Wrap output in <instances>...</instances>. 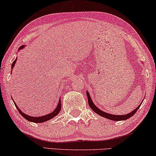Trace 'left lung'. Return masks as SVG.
<instances>
[{
  "mask_svg": "<svg viewBox=\"0 0 156 156\" xmlns=\"http://www.w3.org/2000/svg\"><path fill=\"white\" fill-rule=\"evenodd\" d=\"M86 93H87V100H88V104H89V106L90 107V108L93 109V110L95 112V113H97L98 115L102 116V117H105V118H107V119L112 120V121H122V120H126L127 119H129V118L132 117L133 115H134V114L136 112V111L138 110V109H139L140 106H141V105H140L139 107H137L136 108L134 109V110H133L132 112H131L127 114V115H110V114L106 113V112H105L101 110V109H98V107H96L95 105H94L93 101H92L91 98L89 95L88 92L87 91Z\"/></svg>",
  "mask_w": 156,
  "mask_h": 156,
  "instance_id": "obj_1",
  "label": "left lung"
}]
</instances>
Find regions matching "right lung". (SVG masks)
Listing matches in <instances>:
<instances>
[{
	"instance_id": "obj_1",
	"label": "right lung",
	"mask_w": 156,
	"mask_h": 156,
	"mask_svg": "<svg viewBox=\"0 0 156 156\" xmlns=\"http://www.w3.org/2000/svg\"><path fill=\"white\" fill-rule=\"evenodd\" d=\"M24 47H25L24 46H22V47H20V49H23ZM16 61H17V58L15 59L14 61H13L12 66H11L12 69V68L15 66V63H16ZM11 73H12V72H11ZM14 104L15 105V107H16L17 110L19 111L20 114V115L23 116V117L25 118V119L28 120L29 122H34V123L44 122L46 121H48V120L52 119V118L55 117L59 113V112L61 111V99H60L58 101V105H57V107H56V109H54V110L51 113L48 114V115H44V116H41V117H32V116H28L27 115H26V114L23 113V112H22L20 109L18 108V107H17V105L15 104V102H14Z\"/></svg>"
}]
</instances>
